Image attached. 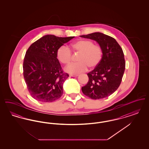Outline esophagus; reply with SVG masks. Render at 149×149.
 <instances>
[{"instance_id": "obj_1", "label": "esophagus", "mask_w": 149, "mask_h": 149, "mask_svg": "<svg viewBox=\"0 0 149 149\" xmlns=\"http://www.w3.org/2000/svg\"><path fill=\"white\" fill-rule=\"evenodd\" d=\"M78 74H70V77H78Z\"/></svg>"}]
</instances>
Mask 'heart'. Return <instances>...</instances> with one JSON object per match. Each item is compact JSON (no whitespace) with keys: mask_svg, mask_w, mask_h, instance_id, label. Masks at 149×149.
Returning <instances> with one entry per match:
<instances>
[{"mask_svg":"<svg viewBox=\"0 0 149 149\" xmlns=\"http://www.w3.org/2000/svg\"><path fill=\"white\" fill-rule=\"evenodd\" d=\"M70 49L72 51L80 53L78 58L79 62L70 64L65 68V71L70 74H78L86 71L88 66L91 69L95 68L100 63L103 56L101 47L94 44L93 41L90 40L77 41L71 44ZM70 50L65 46H61L57 49V58L61 63L67 65L70 63Z\"/></svg>","mask_w":149,"mask_h":149,"instance_id":"heart-1","label":"heart"}]
</instances>
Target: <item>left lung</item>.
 <instances>
[{"label":"left lung","instance_id":"1","mask_svg":"<svg viewBox=\"0 0 149 149\" xmlns=\"http://www.w3.org/2000/svg\"><path fill=\"white\" fill-rule=\"evenodd\" d=\"M80 37L97 41L103 51L100 63L87 74L89 80L81 91L91 99L106 98L118 89L121 83L126 65L123 50L114 38L102 33Z\"/></svg>","mask_w":149,"mask_h":149}]
</instances>
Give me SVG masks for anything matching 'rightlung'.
Returning <instances> with one entry per match:
<instances>
[{"label": "right lung", "instance_id": "add662e5", "mask_svg": "<svg viewBox=\"0 0 149 149\" xmlns=\"http://www.w3.org/2000/svg\"><path fill=\"white\" fill-rule=\"evenodd\" d=\"M75 37L44 36L26 51L23 77L31 95L41 102H52L63 94V84L69 74L62 69L56 56L57 49Z\"/></svg>", "mask_w": 149, "mask_h": 149}]
</instances>
